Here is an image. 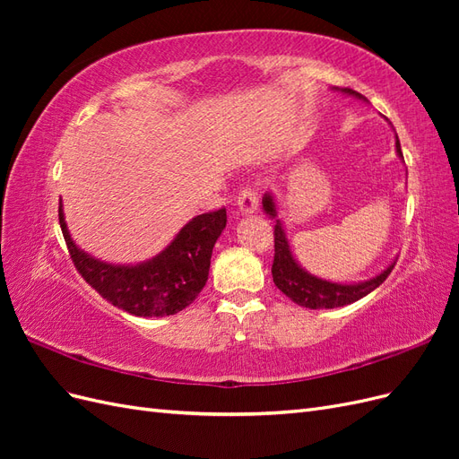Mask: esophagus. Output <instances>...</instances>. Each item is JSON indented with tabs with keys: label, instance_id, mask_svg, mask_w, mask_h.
I'll use <instances>...</instances> for the list:
<instances>
[{
	"label": "esophagus",
	"instance_id": "esophagus-1",
	"mask_svg": "<svg viewBox=\"0 0 459 459\" xmlns=\"http://www.w3.org/2000/svg\"><path fill=\"white\" fill-rule=\"evenodd\" d=\"M238 206L241 214H253L258 211V193L251 187H245L238 195Z\"/></svg>",
	"mask_w": 459,
	"mask_h": 459
}]
</instances>
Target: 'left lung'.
Segmentation results:
<instances>
[{"label":"left lung","instance_id":"1","mask_svg":"<svg viewBox=\"0 0 459 459\" xmlns=\"http://www.w3.org/2000/svg\"><path fill=\"white\" fill-rule=\"evenodd\" d=\"M339 90V88H335ZM346 95H354L358 100H366L364 95H359L358 91L351 90V88H342L341 90ZM396 152L400 159L402 157V149H400V142L396 137ZM262 206L264 211L270 218L277 216L275 211V201L272 193H266L262 197ZM273 247H275V255H273V264H272V277L275 287L281 290L285 297H289L299 307L310 308V310H322V308H339L344 307V304H352L356 300H359L362 297L369 295L373 289H377L388 273L393 272L394 264L386 270H383L379 275L371 277L368 281H359V283H333L327 280H322V277H316L312 273H308L307 270L300 268V264L295 260L293 251L289 247V239L285 235L283 224L280 220H275L273 226Z\"/></svg>","mask_w":459,"mask_h":459}]
</instances>
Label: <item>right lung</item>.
Here are the masks:
<instances>
[{
  "label": "right lung",
  "mask_w": 459,
  "mask_h": 459,
  "mask_svg": "<svg viewBox=\"0 0 459 459\" xmlns=\"http://www.w3.org/2000/svg\"><path fill=\"white\" fill-rule=\"evenodd\" d=\"M226 221V208L199 214L157 256L120 266L97 260L74 245L59 204V224L78 273L113 307L140 317L178 314L199 297L208 280L214 243Z\"/></svg>",
  "instance_id": "obj_1"
}]
</instances>
